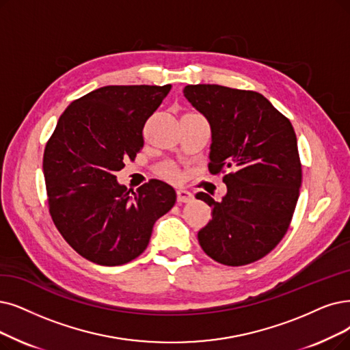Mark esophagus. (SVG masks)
Segmentation results:
<instances>
[{
  "mask_svg": "<svg viewBox=\"0 0 350 350\" xmlns=\"http://www.w3.org/2000/svg\"><path fill=\"white\" fill-rule=\"evenodd\" d=\"M176 195H178V202L179 204L189 202L193 198V195L189 191H187V189H178Z\"/></svg>",
  "mask_w": 350,
  "mask_h": 350,
  "instance_id": "esophagus-1",
  "label": "esophagus"
}]
</instances>
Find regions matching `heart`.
Here are the masks:
<instances>
[{"mask_svg":"<svg viewBox=\"0 0 350 350\" xmlns=\"http://www.w3.org/2000/svg\"><path fill=\"white\" fill-rule=\"evenodd\" d=\"M165 175L167 176V178H176V170L174 166H167V167H165Z\"/></svg>","mask_w":350,"mask_h":350,"instance_id":"1","label":"heart"}]
</instances>
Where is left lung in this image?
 <instances>
[{"instance_id": "1", "label": "left lung", "mask_w": 350, "mask_h": 350, "mask_svg": "<svg viewBox=\"0 0 350 350\" xmlns=\"http://www.w3.org/2000/svg\"><path fill=\"white\" fill-rule=\"evenodd\" d=\"M188 102L211 126L209 172L227 167V193L213 219L198 231L205 254L226 265L254 262L282 241L301 185L297 137L290 120L257 92L218 85H188Z\"/></svg>"}]
</instances>
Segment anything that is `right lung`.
Wrapping results in <instances>:
<instances>
[{
  "label": "right lung",
  "mask_w": 350,
  "mask_h": 350,
  "mask_svg": "<svg viewBox=\"0 0 350 350\" xmlns=\"http://www.w3.org/2000/svg\"><path fill=\"white\" fill-rule=\"evenodd\" d=\"M170 90L96 89L67 106L49 139L43 172L50 215L70 247L92 262L120 265L141 256L153 224L175 205V189L162 180L133 192L115 175L144 148L145 122Z\"/></svg>",
  "instance_id": "1"
}]
</instances>
